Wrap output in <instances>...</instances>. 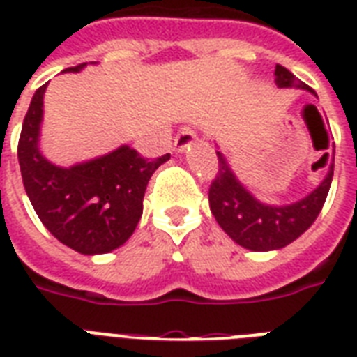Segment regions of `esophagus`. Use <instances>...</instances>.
Instances as JSON below:
<instances>
[{"mask_svg": "<svg viewBox=\"0 0 357 357\" xmlns=\"http://www.w3.org/2000/svg\"><path fill=\"white\" fill-rule=\"evenodd\" d=\"M196 142V133L192 129L189 128H181L178 131V135L174 137V151H185L187 148H190V144H195Z\"/></svg>", "mask_w": 357, "mask_h": 357, "instance_id": "1", "label": "esophagus"}]
</instances>
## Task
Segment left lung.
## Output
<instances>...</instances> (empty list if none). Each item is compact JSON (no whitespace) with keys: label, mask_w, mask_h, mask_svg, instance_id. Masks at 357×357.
<instances>
[{"label":"left lung","mask_w":357,"mask_h":357,"mask_svg":"<svg viewBox=\"0 0 357 357\" xmlns=\"http://www.w3.org/2000/svg\"><path fill=\"white\" fill-rule=\"evenodd\" d=\"M274 75L280 89H304L311 92L310 86L296 79V75L291 74L282 64H276ZM217 155L218 174L209 189V207L213 217L217 218L218 226L243 248L252 252L280 250L296 241L315 222L332 185L333 162L328 167L326 178L322 179L321 185L302 200L287 206H271L257 200L238 181L220 151H217ZM333 155H335V146L332 151V161Z\"/></svg>","instance_id":"left-lung-1"}]
</instances>
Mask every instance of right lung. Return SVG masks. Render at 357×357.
Masks as SVG:
<instances>
[{
	"mask_svg": "<svg viewBox=\"0 0 357 357\" xmlns=\"http://www.w3.org/2000/svg\"><path fill=\"white\" fill-rule=\"evenodd\" d=\"M85 66L77 64L64 72H81ZM46 86L35 92L20 135L18 161L25 192L47 231L68 248L85 255L113 252L133 235L142 217L146 185L170 153L148 161L123 144L72 167L53 165L38 146Z\"/></svg>",
	"mask_w": 357,
	"mask_h": 357,
	"instance_id": "obj_1",
	"label": "right lung"
}]
</instances>
